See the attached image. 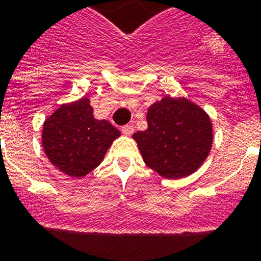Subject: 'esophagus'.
I'll return each instance as SVG.
<instances>
[{
	"label": "esophagus",
	"mask_w": 261,
	"mask_h": 261,
	"mask_svg": "<svg viewBox=\"0 0 261 261\" xmlns=\"http://www.w3.org/2000/svg\"><path fill=\"white\" fill-rule=\"evenodd\" d=\"M122 133H123V135H126V137H130L134 133V126L133 124H126V126L122 127Z\"/></svg>",
	"instance_id": "34e87169"
}]
</instances>
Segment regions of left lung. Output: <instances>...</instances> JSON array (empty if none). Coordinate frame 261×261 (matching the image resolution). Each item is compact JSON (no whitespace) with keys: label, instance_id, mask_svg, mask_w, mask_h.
I'll return each instance as SVG.
<instances>
[{"label":"left lung","instance_id":"obj_1","mask_svg":"<svg viewBox=\"0 0 261 261\" xmlns=\"http://www.w3.org/2000/svg\"><path fill=\"white\" fill-rule=\"evenodd\" d=\"M144 131L133 135L147 167L164 178L187 177L203 164L213 147L212 118L187 97L164 96L147 110Z\"/></svg>","mask_w":261,"mask_h":261}]
</instances>
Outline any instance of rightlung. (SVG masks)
<instances>
[{"label":"right lung","instance_id":"right-lung-1","mask_svg":"<svg viewBox=\"0 0 261 261\" xmlns=\"http://www.w3.org/2000/svg\"><path fill=\"white\" fill-rule=\"evenodd\" d=\"M121 133L96 119L88 97L63 103L43 122L42 146L49 162L69 177L83 178L97 168Z\"/></svg>","mask_w":261,"mask_h":261}]
</instances>
